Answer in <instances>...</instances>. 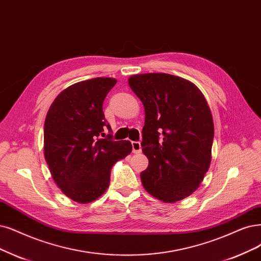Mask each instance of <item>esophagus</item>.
Here are the masks:
<instances>
[{
	"label": "esophagus",
	"instance_id": "1",
	"mask_svg": "<svg viewBox=\"0 0 261 261\" xmlns=\"http://www.w3.org/2000/svg\"><path fill=\"white\" fill-rule=\"evenodd\" d=\"M131 144H132V151L133 152H141L142 151V146H141V143L139 141H133Z\"/></svg>",
	"mask_w": 261,
	"mask_h": 261
}]
</instances>
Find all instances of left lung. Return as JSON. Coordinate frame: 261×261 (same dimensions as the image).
Segmentation results:
<instances>
[{"instance_id": "obj_1", "label": "left lung", "mask_w": 261, "mask_h": 261, "mask_svg": "<svg viewBox=\"0 0 261 261\" xmlns=\"http://www.w3.org/2000/svg\"><path fill=\"white\" fill-rule=\"evenodd\" d=\"M129 85L145 109L141 146L149 165L142 184L163 202L185 199L210 168L214 124L207 102L194 84L170 74L133 75Z\"/></svg>"}]
</instances>
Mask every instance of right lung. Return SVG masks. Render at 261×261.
<instances>
[{
  "instance_id": "obj_1",
  "label": "right lung",
  "mask_w": 261,
  "mask_h": 261,
  "mask_svg": "<svg viewBox=\"0 0 261 261\" xmlns=\"http://www.w3.org/2000/svg\"><path fill=\"white\" fill-rule=\"evenodd\" d=\"M116 82L96 77L67 87L46 116L45 160L58 187L79 203L102 196L110 186L112 167L132 150L129 141L113 139L103 113L105 96Z\"/></svg>"
}]
</instances>
